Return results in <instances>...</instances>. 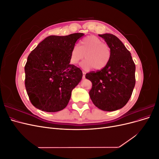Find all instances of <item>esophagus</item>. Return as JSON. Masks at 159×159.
I'll use <instances>...</instances> for the list:
<instances>
[{"label":"esophagus","mask_w":159,"mask_h":159,"mask_svg":"<svg viewBox=\"0 0 159 159\" xmlns=\"http://www.w3.org/2000/svg\"><path fill=\"white\" fill-rule=\"evenodd\" d=\"M82 73H83V76H82V78H83V79H85V71H83Z\"/></svg>","instance_id":"esophagus-1"}]
</instances>
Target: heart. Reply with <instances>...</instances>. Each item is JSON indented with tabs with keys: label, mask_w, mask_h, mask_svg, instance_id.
Here are the masks:
<instances>
[{
	"label": "heart",
	"mask_w": 159,
	"mask_h": 159,
	"mask_svg": "<svg viewBox=\"0 0 159 159\" xmlns=\"http://www.w3.org/2000/svg\"><path fill=\"white\" fill-rule=\"evenodd\" d=\"M85 60L81 64L84 70L93 68L96 70H102L107 66L111 56L109 46L98 37L89 36L81 40L78 46H74L70 56L72 65L78 64L84 57Z\"/></svg>",
	"instance_id": "heart-1"
}]
</instances>
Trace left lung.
Masks as SVG:
<instances>
[{"label": "left lung", "mask_w": 159, "mask_h": 159, "mask_svg": "<svg viewBox=\"0 0 159 159\" xmlns=\"http://www.w3.org/2000/svg\"><path fill=\"white\" fill-rule=\"evenodd\" d=\"M109 46L111 56L107 66L85 74L92 83L89 96L96 107L113 111L123 107L135 85V64L122 42L111 34H99Z\"/></svg>", "instance_id": "8db88e82"}]
</instances>
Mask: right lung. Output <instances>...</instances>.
Listing matches in <instances>:
<instances>
[{
    "mask_svg": "<svg viewBox=\"0 0 159 159\" xmlns=\"http://www.w3.org/2000/svg\"><path fill=\"white\" fill-rule=\"evenodd\" d=\"M83 33L46 38L28 56L25 87L32 104L46 112L64 109L71 91L82 78V71L70 64L71 49Z\"/></svg>",
    "mask_w": 159,
    "mask_h": 159,
    "instance_id": "add662e5",
    "label": "right lung"
}]
</instances>
